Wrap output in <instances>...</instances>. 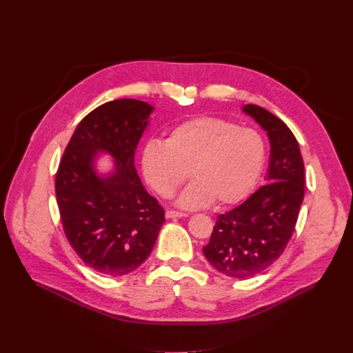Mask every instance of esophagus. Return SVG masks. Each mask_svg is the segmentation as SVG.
I'll list each match as a JSON object with an SVG mask.
<instances>
[{
	"mask_svg": "<svg viewBox=\"0 0 353 353\" xmlns=\"http://www.w3.org/2000/svg\"><path fill=\"white\" fill-rule=\"evenodd\" d=\"M188 216L187 214L183 212H177V211H166V218L168 219H173V218H185Z\"/></svg>",
	"mask_w": 353,
	"mask_h": 353,
	"instance_id": "obj_1",
	"label": "esophagus"
}]
</instances>
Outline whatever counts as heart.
I'll use <instances>...</instances> for the list:
<instances>
[{
	"label": "heart",
	"instance_id": "1",
	"mask_svg": "<svg viewBox=\"0 0 353 353\" xmlns=\"http://www.w3.org/2000/svg\"><path fill=\"white\" fill-rule=\"evenodd\" d=\"M265 163L260 132L218 117H195L174 125L165 142L148 141L141 168L146 183L162 196H172L190 176L179 198L183 208L240 203L256 187Z\"/></svg>",
	"mask_w": 353,
	"mask_h": 353
}]
</instances>
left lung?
<instances>
[{
  "label": "left lung",
  "mask_w": 353,
  "mask_h": 353,
  "mask_svg": "<svg viewBox=\"0 0 353 353\" xmlns=\"http://www.w3.org/2000/svg\"><path fill=\"white\" fill-rule=\"evenodd\" d=\"M243 112L267 131L271 143L268 184L234 210L218 216L203 247L221 274L245 279L271 267L285 251L305 196V163L289 127L268 110L245 105Z\"/></svg>",
  "instance_id": "left-lung-1"
}]
</instances>
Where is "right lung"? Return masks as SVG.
<instances>
[{
    "label": "right lung",
    "instance_id": "right-lung-1",
    "mask_svg": "<svg viewBox=\"0 0 353 353\" xmlns=\"http://www.w3.org/2000/svg\"><path fill=\"white\" fill-rule=\"evenodd\" d=\"M154 108L117 99L96 108L78 124L56 174V196L64 233L93 271L123 276L150 254L165 222L158 199L143 188L134 154ZM99 152L115 159V170L99 176Z\"/></svg>",
    "mask_w": 353,
    "mask_h": 353
}]
</instances>
